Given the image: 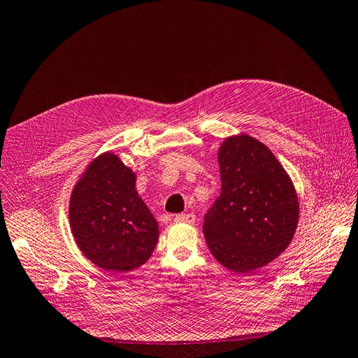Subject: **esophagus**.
Listing matches in <instances>:
<instances>
[{"mask_svg": "<svg viewBox=\"0 0 358 358\" xmlns=\"http://www.w3.org/2000/svg\"><path fill=\"white\" fill-rule=\"evenodd\" d=\"M194 220H196V215L194 213H178L175 216V221L176 222H194Z\"/></svg>", "mask_w": 358, "mask_h": 358, "instance_id": "1", "label": "esophagus"}]
</instances>
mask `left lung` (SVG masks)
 <instances>
[{
    "label": "left lung",
    "mask_w": 358,
    "mask_h": 358,
    "mask_svg": "<svg viewBox=\"0 0 358 358\" xmlns=\"http://www.w3.org/2000/svg\"><path fill=\"white\" fill-rule=\"evenodd\" d=\"M218 162L221 192L204 215L203 233L224 267L246 273L289 245L299 221L297 194L272 150L248 134L227 137Z\"/></svg>",
    "instance_id": "left-lung-1"
}]
</instances>
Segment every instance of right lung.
<instances>
[{
	"instance_id": "add662e5",
	"label": "right lung",
	"mask_w": 358,
	"mask_h": 358,
	"mask_svg": "<svg viewBox=\"0 0 358 358\" xmlns=\"http://www.w3.org/2000/svg\"><path fill=\"white\" fill-rule=\"evenodd\" d=\"M70 227L82 254L107 272L145 264L158 242V222L136 189V175L106 152L86 167L70 199Z\"/></svg>"
}]
</instances>
